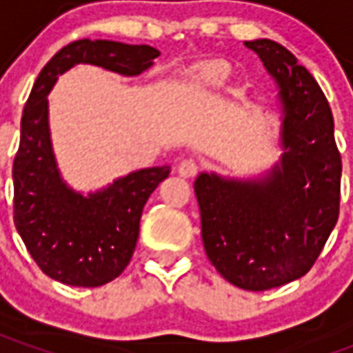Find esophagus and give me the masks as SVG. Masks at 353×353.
<instances>
[{
  "mask_svg": "<svg viewBox=\"0 0 353 353\" xmlns=\"http://www.w3.org/2000/svg\"><path fill=\"white\" fill-rule=\"evenodd\" d=\"M177 174L181 177H194L199 174V162L194 159H185L177 164Z\"/></svg>",
  "mask_w": 353,
  "mask_h": 353,
  "instance_id": "obj_1",
  "label": "esophagus"
}]
</instances>
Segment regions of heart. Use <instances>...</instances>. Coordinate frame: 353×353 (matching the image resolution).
<instances>
[{
    "instance_id": "b5f03b06",
    "label": "heart",
    "mask_w": 353,
    "mask_h": 353,
    "mask_svg": "<svg viewBox=\"0 0 353 353\" xmlns=\"http://www.w3.org/2000/svg\"><path fill=\"white\" fill-rule=\"evenodd\" d=\"M230 68L225 62H206L194 70V79L202 85H221L229 77Z\"/></svg>"
}]
</instances>
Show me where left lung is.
<instances>
[{
  "mask_svg": "<svg viewBox=\"0 0 353 353\" xmlns=\"http://www.w3.org/2000/svg\"><path fill=\"white\" fill-rule=\"evenodd\" d=\"M280 85L281 154L265 177L194 181L208 259L245 291L299 280L316 263L341 208V153L325 94L280 43L245 41Z\"/></svg>",
  "mask_w": 353,
  "mask_h": 353,
  "instance_id": "8db88e82",
  "label": "left lung"
}]
</instances>
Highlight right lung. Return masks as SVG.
<instances>
[{
  "instance_id": "add662e5",
  "label": "right lung",
  "mask_w": 353,
  "mask_h": 353,
  "mask_svg": "<svg viewBox=\"0 0 353 353\" xmlns=\"http://www.w3.org/2000/svg\"><path fill=\"white\" fill-rule=\"evenodd\" d=\"M161 52L149 45L79 39L50 58L37 75L20 123L12 162L14 227L37 266L52 280L100 288L130 263L139 219L151 192L170 174L153 166L119 177L83 196L62 181L49 134V100L58 75L75 64H94L121 75H139Z\"/></svg>"
}]
</instances>
